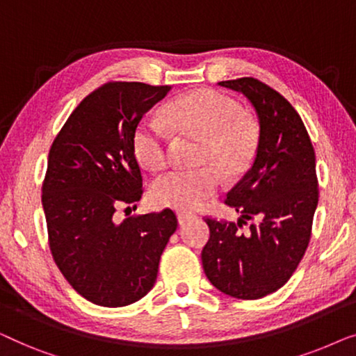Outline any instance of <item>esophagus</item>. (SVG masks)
Segmentation results:
<instances>
[{
	"mask_svg": "<svg viewBox=\"0 0 356 356\" xmlns=\"http://www.w3.org/2000/svg\"><path fill=\"white\" fill-rule=\"evenodd\" d=\"M177 217H178L179 225H184V223H186L189 218H193L194 216H193V213H189V212H178Z\"/></svg>",
	"mask_w": 356,
	"mask_h": 356,
	"instance_id": "34e87169",
	"label": "esophagus"
}]
</instances>
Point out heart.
I'll list each match as a JSON object with an SVG mask.
<instances>
[{"label": "heart", "mask_w": 356, "mask_h": 356, "mask_svg": "<svg viewBox=\"0 0 356 356\" xmlns=\"http://www.w3.org/2000/svg\"><path fill=\"white\" fill-rule=\"evenodd\" d=\"M165 113L179 133L204 139L197 154L196 170H175L157 178L152 197L160 206L193 211L212 197L223 178L235 179L254 160L259 129L241 104L213 89H197L168 102ZM172 131L159 116L145 115L133 133L136 157L145 168L159 172L170 162Z\"/></svg>", "instance_id": "obj_1"}]
</instances>
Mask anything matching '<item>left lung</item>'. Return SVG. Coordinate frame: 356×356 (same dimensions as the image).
Masks as SVG:
<instances>
[{"mask_svg":"<svg viewBox=\"0 0 356 356\" xmlns=\"http://www.w3.org/2000/svg\"><path fill=\"white\" fill-rule=\"evenodd\" d=\"M218 86L251 102L261 131L254 163L225 199L240 220L206 217L211 238L202 267L225 295L257 300L289 282L309 245L319 199L316 155L298 111L275 89L254 77ZM248 221L250 228L243 232Z\"/></svg>","mask_w":356,"mask_h":356,"instance_id":"1","label":"left lung"}]
</instances>
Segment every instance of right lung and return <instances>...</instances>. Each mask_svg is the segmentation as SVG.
<instances>
[{
	"label": "right lung",
	"instance_id": "1",
	"mask_svg": "<svg viewBox=\"0 0 356 356\" xmlns=\"http://www.w3.org/2000/svg\"><path fill=\"white\" fill-rule=\"evenodd\" d=\"M170 89L106 82L76 106L50 147L42 186L48 245L70 285L95 305L120 308L147 295L178 227L172 209L115 218L144 193L136 124Z\"/></svg>",
	"mask_w": 356,
	"mask_h": 356
}]
</instances>
